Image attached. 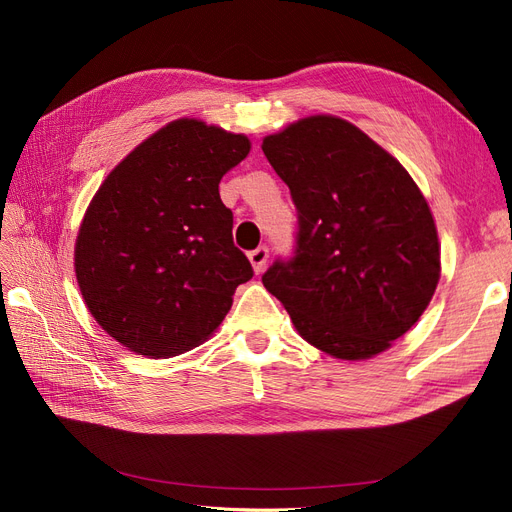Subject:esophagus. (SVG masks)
<instances>
[{
    "instance_id": "esophagus-1",
    "label": "esophagus",
    "mask_w": 512,
    "mask_h": 512,
    "mask_svg": "<svg viewBox=\"0 0 512 512\" xmlns=\"http://www.w3.org/2000/svg\"><path fill=\"white\" fill-rule=\"evenodd\" d=\"M247 256H250V262H252L254 271L262 273V269L267 267V260H269V247L267 245H260V247H256V250H252Z\"/></svg>"
}]
</instances>
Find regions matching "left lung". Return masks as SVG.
Wrapping results in <instances>:
<instances>
[{
	"label": "left lung",
	"mask_w": 512,
	"mask_h": 512,
	"mask_svg": "<svg viewBox=\"0 0 512 512\" xmlns=\"http://www.w3.org/2000/svg\"><path fill=\"white\" fill-rule=\"evenodd\" d=\"M262 151L297 207L294 250L262 275L305 342L369 359L412 329L440 280L427 200L393 156L352 123L316 115Z\"/></svg>",
	"instance_id": "8db88e82"
}]
</instances>
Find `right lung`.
Instances as JSON below:
<instances>
[{
  "instance_id": "obj_1",
  "label": "right lung",
  "mask_w": 512,
  "mask_h": 512,
  "mask_svg": "<svg viewBox=\"0 0 512 512\" xmlns=\"http://www.w3.org/2000/svg\"><path fill=\"white\" fill-rule=\"evenodd\" d=\"M247 153L241 134L177 119L104 179L76 237L91 316L132 352L168 359L220 327L250 260L232 241L220 181Z\"/></svg>"
}]
</instances>
